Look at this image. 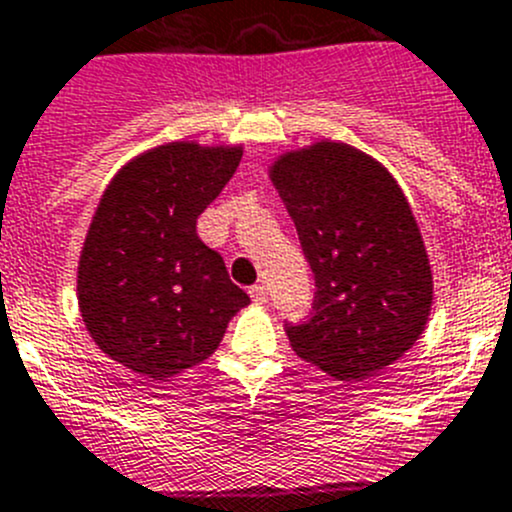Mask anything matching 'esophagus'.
<instances>
[{"label":"esophagus","instance_id":"1","mask_svg":"<svg viewBox=\"0 0 512 512\" xmlns=\"http://www.w3.org/2000/svg\"><path fill=\"white\" fill-rule=\"evenodd\" d=\"M248 294H251V299L256 301V304H266V301H269V289H266L264 284H253L251 289H248Z\"/></svg>","mask_w":512,"mask_h":512}]
</instances>
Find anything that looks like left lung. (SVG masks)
<instances>
[{"mask_svg": "<svg viewBox=\"0 0 512 512\" xmlns=\"http://www.w3.org/2000/svg\"><path fill=\"white\" fill-rule=\"evenodd\" d=\"M314 271L304 324H286L291 349L342 382L399 359L425 332L432 271L405 193L389 170L347 143L286 153L269 170Z\"/></svg>", "mask_w": 512, "mask_h": 512, "instance_id": "left-lung-1", "label": "left lung"}]
</instances>
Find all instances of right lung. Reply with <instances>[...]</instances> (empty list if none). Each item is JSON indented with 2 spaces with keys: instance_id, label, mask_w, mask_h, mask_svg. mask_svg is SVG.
<instances>
[{
  "instance_id": "obj_1",
  "label": "right lung",
  "mask_w": 512,
  "mask_h": 512,
  "mask_svg": "<svg viewBox=\"0 0 512 512\" xmlns=\"http://www.w3.org/2000/svg\"><path fill=\"white\" fill-rule=\"evenodd\" d=\"M241 155V145H158L102 193L80 253L77 301L97 347L140 377L201 364L251 301L196 233Z\"/></svg>"
}]
</instances>
